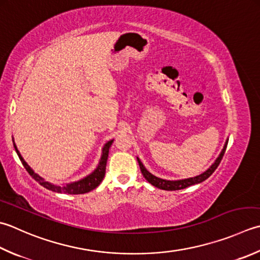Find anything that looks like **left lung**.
<instances>
[{"label": "left lung", "instance_id": "1", "mask_svg": "<svg viewBox=\"0 0 260 260\" xmlns=\"http://www.w3.org/2000/svg\"><path fill=\"white\" fill-rule=\"evenodd\" d=\"M226 145H228V141L225 142V145H224V147H223L221 154L218 155V157L215 160L214 164L211 166L210 169H207L205 172H203V174L200 175V176H196L194 178H188V179H182V180L171 181V180L160 179V178H157V177H155L153 175H151L150 172L145 169V167L143 166V164H142L139 157H137V161H139V165H140V169L142 171V175H143V177L145 178L147 181L150 182L151 185H153L154 187L160 188V189H164V190H179V189H184V188H186L188 186H191V185H195V184H200V182L207 179V178L210 177L213 174V172L215 171V169L218 167V165H220L222 157H223V155H224Z\"/></svg>", "mask_w": 260, "mask_h": 260}]
</instances>
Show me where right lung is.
I'll list each match as a JSON object with an SVG mask.
<instances>
[{
  "label": "right lung",
  "mask_w": 260,
  "mask_h": 260,
  "mask_svg": "<svg viewBox=\"0 0 260 260\" xmlns=\"http://www.w3.org/2000/svg\"><path fill=\"white\" fill-rule=\"evenodd\" d=\"M114 140H111L109 142H107L105 144L104 149H103V155H101V159L98 167H96V169L92 172V174H90L89 176H86L83 179H81L79 181H75L72 182V184H68L64 187H60V186H56L53 184H49L48 181H45L42 177H39L37 174H35L34 170L30 168L27 162L23 160V157L20 154V152L18 151L17 146L14 145V149L17 151V153L19 155V159L20 161L22 162L23 167L25 168V170L28 171V174L31 176L36 181H38L40 185L43 187L47 188V189L52 190V191H56V192H66V194H84V192H89L92 189H94L95 187H98L100 185V182L103 181L105 174H106V165H107V159H108V153H109V147L113 144Z\"/></svg>",
  "instance_id": "obj_1"
}]
</instances>
